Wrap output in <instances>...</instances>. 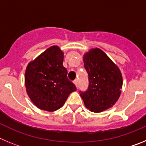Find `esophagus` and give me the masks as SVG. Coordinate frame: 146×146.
Masks as SVG:
<instances>
[{
  "mask_svg": "<svg viewBox=\"0 0 146 146\" xmlns=\"http://www.w3.org/2000/svg\"><path fill=\"white\" fill-rule=\"evenodd\" d=\"M74 85L76 86V87L78 88V80H75L74 81Z\"/></svg>",
  "mask_w": 146,
  "mask_h": 146,
  "instance_id": "1",
  "label": "esophagus"
}]
</instances>
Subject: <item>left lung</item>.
<instances>
[{
    "instance_id": "left-lung-1",
    "label": "left lung",
    "mask_w": 146,
    "mask_h": 146,
    "mask_svg": "<svg viewBox=\"0 0 146 146\" xmlns=\"http://www.w3.org/2000/svg\"><path fill=\"white\" fill-rule=\"evenodd\" d=\"M88 87L80 94L86 108L99 113L112 107L121 94L123 80L115 64L100 49H92L84 55Z\"/></svg>"
}]
</instances>
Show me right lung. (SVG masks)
Here are the masks:
<instances>
[{
	"label": "right lung",
	"instance_id": "obj_1",
	"mask_svg": "<svg viewBox=\"0 0 146 146\" xmlns=\"http://www.w3.org/2000/svg\"><path fill=\"white\" fill-rule=\"evenodd\" d=\"M64 53L52 46L27 66L25 84L28 96L39 109L55 111L60 109L69 94L77 90L67 77L63 65Z\"/></svg>",
	"mask_w": 146,
	"mask_h": 146
}]
</instances>
